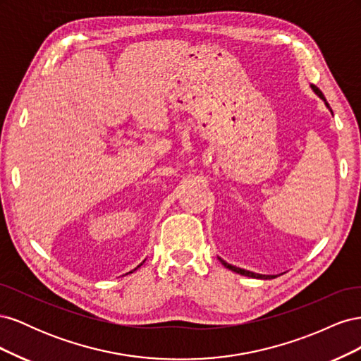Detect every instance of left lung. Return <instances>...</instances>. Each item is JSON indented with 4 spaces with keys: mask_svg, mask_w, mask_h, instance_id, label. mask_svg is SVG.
Instances as JSON below:
<instances>
[{
    "mask_svg": "<svg viewBox=\"0 0 361 361\" xmlns=\"http://www.w3.org/2000/svg\"><path fill=\"white\" fill-rule=\"evenodd\" d=\"M312 90L318 94L321 99H324V102H325V105L330 108V104L326 102V99L324 97V94H322V92L318 89V87L316 85H312ZM330 111H331V108H330ZM333 113V111H331ZM220 259V262L221 264L227 268V269H231V271H233V272H238V274H241V276H247V277H253V279H264V280H268V279H276L277 276H264V274H256V272H251V271H247V269H243V268H236V267H233V265H231V264H227V262H224L221 257H218Z\"/></svg>",
    "mask_w": 361,
    "mask_h": 361,
    "instance_id": "1",
    "label": "left lung"
}]
</instances>
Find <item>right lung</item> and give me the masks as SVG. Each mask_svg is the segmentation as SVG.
Here are the masks:
<instances>
[{"label": "right lung", "instance_id": "add662e5", "mask_svg": "<svg viewBox=\"0 0 361 361\" xmlns=\"http://www.w3.org/2000/svg\"><path fill=\"white\" fill-rule=\"evenodd\" d=\"M138 267H140V265H138ZM138 267H137V268H138ZM137 268H135V269H137ZM135 269H134V271H135ZM130 272H133V271H130Z\"/></svg>", "mask_w": 361, "mask_h": 361}]
</instances>
